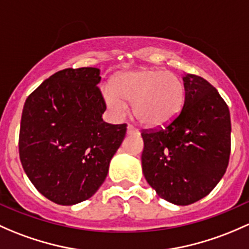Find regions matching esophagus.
Returning a JSON list of instances; mask_svg holds the SVG:
<instances>
[{"label":"esophagus","instance_id":"1","mask_svg":"<svg viewBox=\"0 0 249 249\" xmlns=\"http://www.w3.org/2000/svg\"><path fill=\"white\" fill-rule=\"evenodd\" d=\"M127 133H129V135H138L140 131H138L135 126H132V125H129V126H127Z\"/></svg>","mask_w":249,"mask_h":249}]
</instances>
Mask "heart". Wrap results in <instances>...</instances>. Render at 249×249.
<instances>
[{
    "instance_id": "b5f03b06",
    "label": "heart",
    "mask_w": 249,
    "mask_h": 249,
    "mask_svg": "<svg viewBox=\"0 0 249 249\" xmlns=\"http://www.w3.org/2000/svg\"><path fill=\"white\" fill-rule=\"evenodd\" d=\"M101 94L107 107L117 116L132 104L135 117L150 127L163 126L181 111L185 86L178 75L159 69H140L122 72L113 86H104Z\"/></svg>"
}]
</instances>
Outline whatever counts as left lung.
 I'll list each match as a JSON object with an SVG mask.
<instances>
[{
	"label": "left lung",
	"instance_id": "obj_1",
	"mask_svg": "<svg viewBox=\"0 0 249 249\" xmlns=\"http://www.w3.org/2000/svg\"><path fill=\"white\" fill-rule=\"evenodd\" d=\"M184 107L164 127L143 130L142 169L159 197L190 205L208 196L229 163L228 105L203 77L185 74Z\"/></svg>",
	"mask_w": 249,
	"mask_h": 249
}]
</instances>
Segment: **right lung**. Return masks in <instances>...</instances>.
I'll list each match as a JSON object with an SVG mask.
<instances>
[{"label": "right lung", "mask_w": 249, "mask_h": 249, "mask_svg": "<svg viewBox=\"0 0 249 249\" xmlns=\"http://www.w3.org/2000/svg\"><path fill=\"white\" fill-rule=\"evenodd\" d=\"M100 80L98 68H68L44 81L23 106L21 164L36 190L59 205L81 203L99 190L126 133V124L101 118Z\"/></svg>", "instance_id": "obj_1"}]
</instances>
